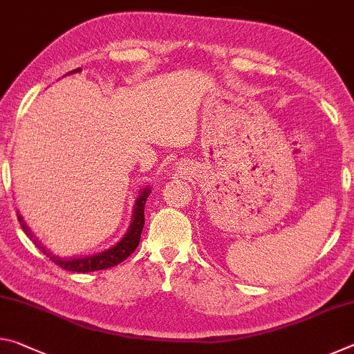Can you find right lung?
Returning a JSON list of instances; mask_svg holds the SVG:
<instances>
[{"instance_id": "right-lung-1", "label": "right lung", "mask_w": 354, "mask_h": 354, "mask_svg": "<svg viewBox=\"0 0 354 354\" xmlns=\"http://www.w3.org/2000/svg\"><path fill=\"white\" fill-rule=\"evenodd\" d=\"M80 71H81V68H76V70H71L67 75L80 73ZM149 194H151V187H148V185L140 190V194H139V196H137L136 205L133 209V218H131V223L128 226L127 232H124V236L120 239V241L113 245V247L107 248L104 251H100V253L91 254V256L61 257L55 253H51V251L46 247H44L39 239L34 236L31 227L25 223V220H23L20 212H17V217H19L23 231H25L26 236L34 242L35 247H37L41 253L50 257L53 262L57 263L59 267L64 268V270L77 272V273L104 270V268H111L113 266H118V263L127 259L131 253H134V250L137 248V245H139V242H140L143 225H145V214H143V211H145V203H147V198Z\"/></svg>"}]
</instances>
